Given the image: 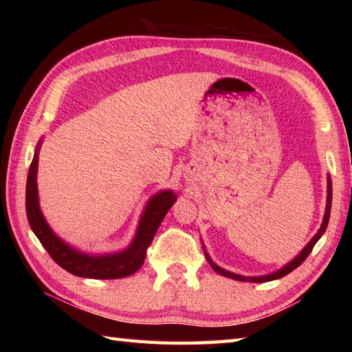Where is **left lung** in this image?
<instances>
[{
  "instance_id": "obj_1",
  "label": "left lung",
  "mask_w": 352,
  "mask_h": 352,
  "mask_svg": "<svg viewBox=\"0 0 352 352\" xmlns=\"http://www.w3.org/2000/svg\"><path fill=\"white\" fill-rule=\"evenodd\" d=\"M331 198H333V188H331V178L328 177V197H327V208H325V214H324V221H322V226H320L318 233L313 236L311 241L307 243V246L298 254V256L290 261V263H287L284 267H281L280 271H276L274 274H269V275H263V276H243V275H237V274H233V272H228L226 271V269L219 267L218 265H214L212 258L208 257V254L204 251L206 254V258L208 263H210V266L214 269V272H218L223 276H228V278H233V280H237V281H251V283H266V281H272V280H278L281 278V276L290 274L294 269H296L298 266H300L302 261L309 257V254L311 252L313 246L316 245V242L320 239V236H322L325 233L327 230V226H328V221H330V212H331Z\"/></svg>"
}]
</instances>
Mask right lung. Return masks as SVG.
Instances as JSON below:
<instances>
[{
    "label": "right lung",
    "instance_id": "add662e5",
    "mask_svg": "<svg viewBox=\"0 0 352 352\" xmlns=\"http://www.w3.org/2000/svg\"><path fill=\"white\" fill-rule=\"evenodd\" d=\"M39 151V146H37ZM36 151L32 164L28 169L27 177V189H25V210L28 223L33 233L39 239L42 246L65 271L72 275L83 276V278H96V280H113L129 276L139 271L144 265L146 250L151 245L155 231L159 230L160 223L168 210L175 203L174 192L164 190L157 193L149 201L144 214L140 218L136 237L133 243L122 252L110 254V256H87V254L72 250L71 246L62 242L52 230L48 227L43 214L39 208V199H37V184H36V172H37V159L39 153Z\"/></svg>",
    "mask_w": 352,
    "mask_h": 352
}]
</instances>
